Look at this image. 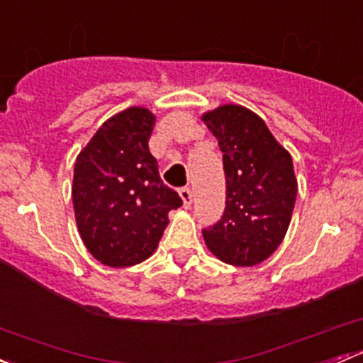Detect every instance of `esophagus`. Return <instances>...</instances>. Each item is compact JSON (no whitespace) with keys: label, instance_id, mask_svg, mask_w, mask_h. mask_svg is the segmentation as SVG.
<instances>
[{"label":"esophagus","instance_id":"obj_1","mask_svg":"<svg viewBox=\"0 0 363 363\" xmlns=\"http://www.w3.org/2000/svg\"><path fill=\"white\" fill-rule=\"evenodd\" d=\"M179 195H181L182 202H184V208L191 207V203H193V193H191V189L188 188V186H186V188L179 189Z\"/></svg>","mask_w":363,"mask_h":363}]
</instances>
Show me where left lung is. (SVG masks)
I'll list each match as a JSON object with an SVG mask.
<instances>
[{"mask_svg": "<svg viewBox=\"0 0 363 363\" xmlns=\"http://www.w3.org/2000/svg\"><path fill=\"white\" fill-rule=\"evenodd\" d=\"M223 152L225 211L202 230L207 247L221 262L251 267L283 242L296 200L290 152L267 124L240 105H223L202 117Z\"/></svg>", "mask_w": 363, "mask_h": 363, "instance_id": "1", "label": "left lung"}]
</instances>
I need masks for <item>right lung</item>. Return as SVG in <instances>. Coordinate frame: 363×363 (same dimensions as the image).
<instances>
[{"instance_id": "obj_1", "label": "right lung", "mask_w": 363, "mask_h": 363, "mask_svg": "<svg viewBox=\"0 0 363 363\" xmlns=\"http://www.w3.org/2000/svg\"><path fill=\"white\" fill-rule=\"evenodd\" d=\"M156 117L131 107L111 117L75 161L72 199L91 255L108 267L144 262L158 246L168 212L181 207L149 152Z\"/></svg>"}]
</instances>
